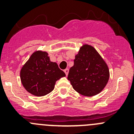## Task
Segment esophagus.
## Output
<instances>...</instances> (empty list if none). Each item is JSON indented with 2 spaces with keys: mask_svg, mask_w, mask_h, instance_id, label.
<instances>
[{
  "mask_svg": "<svg viewBox=\"0 0 134 134\" xmlns=\"http://www.w3.org/2000/svg\"><path fill=\"white\" fill-rule=\"evenodd\" d=\"M69 71V69H65L64 70V72H65V73L66 76H67V75H68Z\"/></svg>",
  "mask_w": 134,
  "mask_h": 134,
  "instance_id": "34e87169",
  "label": "esophagus"
}]
</instances>
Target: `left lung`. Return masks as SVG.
Listing matches in <instances>:
<instances>
[{
	"instance_id": "left-lung-1",
	"label": "left lung",
	"mask_w": 134,
	"mask_h": 134,
	"mask_svg": "<svg viewBox=\"0 0 134 134\" xmlns=\"http://www.w3.org/2000/svg\"><path fill=\"white\" fill-rule=\"evenodd\" d=\"M109 78L108 67L95 48L87 44L81 47L67 77L74 90L92 97L104 90Z\"/></svg>"
}]
</instances>
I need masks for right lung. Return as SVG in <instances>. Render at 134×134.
<instances>
[{"label": "right lung", "mask_w": 134, "mask_h": 134, "mask_svg": "<svg viewBox=\"0 0 134 134\" xmlns=\"http://www.w3.org/2000/svg\"><path fill=\"white\" fill-rule=\"evenodd\" d=\"M65 74L56 62L50 60L47 52H34L23 66L20 72L22 84L25 90L37 97L51 93L54 89L56 82Z\"/></svg>", "instance_id": "1"}]
</instances>
